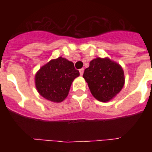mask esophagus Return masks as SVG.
Listing matches in <instances>:
<instances>
[{
    "label": "esophagus",
    "instance_id": "esophagus-1",
    "mask_svg": "<svg viewBox=\"0 0 152 152\" xmlns=\"http://www.w3.org/2000/svg\"><path fill=\"white\" fill-rule=\"evenodd\" d=\"M83 72H84V69H80V76H83Z\"/></svg>",
    "mask_w": 152,
    "mask_h": 152
}]
</instances>
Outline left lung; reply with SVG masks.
<instances>
[{"label": "left lung", "instance_id": "left-lung-1", "mask_svg": "<svg viewBox=\"0 0 152 152\" xmlns=\"http://www.w3.org/2000/svg\"><path fill=\"white\" fill-rule=\"evenodd\" d=\"M83 77L88 83L91 95L102 102L113 99L125 84L122 67L108 57H96L91 61Z\"/></svg>", "mask_w": 152, "mask_h": 152}]
</instances>
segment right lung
Here are the masks:
<instances>
[{
	"label": "right lung",
	"instance_id": "add662e5",
	"mask_svg": "<svg viewBox=\"0 0 152 152\" xmlns=\"http://www.w3.org/2000/svg\"><path fill=\"white\" fill-rule=\"evenodd\" d=\"M80 72L74 64L64 57L50 60L37 72L35 87L39 95L49 101L61 102L69 95L72 83Z\"/></svg>",
	"mask_w": 152,
	"mask_h": 152
}]
</instances>
